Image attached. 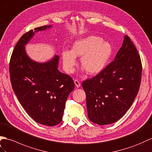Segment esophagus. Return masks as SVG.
Masks as SVG:
<instances>
[{
	"mask_svg": "<svg viewBox=\"0 0 152 152\" xmlns=\"http://www.w3.org/2000/svg\"><path fill=\"white\" fill-rule=\"evenodd\" d=\"M74 83H75V85L77 88H79V87L80 86V82L78 80H74Z\"/></svg>",
	"mask_w": 152,
	"mask_h": 152,
	"instance_id": "1",
	"label": "esophagus"
}]
</instances>
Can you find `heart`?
<instances>
[{
	"mask_svg": "<svg viewBox=\"0 0 152 152\" xmlns=\"http://www.w3.org/2000/svg\"><path fill=\"white\" fill-rule=\"evenodd\" d=\"M112 52L110 43L99 36H89L74 42L71 51L62 53L64 69L66 73H72L77 64L76 57H80L82 70H86L90 75H97L106 66Z\"/></svg>",
	"mask_w": 152,
	"mask_h": 152,
	"instance_id": "heart-1",
	"label": "heart"
}]
</instances>
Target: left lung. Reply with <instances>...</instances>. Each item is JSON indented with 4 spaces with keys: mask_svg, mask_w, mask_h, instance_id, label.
<instances>
[{
    "mask_svg": "<svg viewBox=\"0 0 152 152\" xmlns=\"http://www.w3.org/2000/svg\"><path fill=\"white\" fill-rule=\"evenodd\" d=\"M141 75L140 56L131 39L125 35L114 61L82 83L91 122L103 126L122 118L139 92Z\"/></svg>",
    "mask_w": 152,
    "mask_h": 152,
    "instance_id": "1",
    "label": "left lung"
}]
</instances>
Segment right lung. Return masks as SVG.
<instances>
[{
	"label": "right lung",
	"mask_w": 152,
	"mask_h": 152,
	"mask_svg": "<svg viewBox=\"0 0 152 152\" xmlns=\"http://www.w3.org/2000/svg\"><path fill=\"white\" fill-rule=\"evenodd\" d=\"M51 27L40 26L22 36L10 62V80L19 103L35 122L48 126L62 122L67 98L75 88L72 77L58 69L59 56L38 62L26 52L25 45L36 32Z\"/></svg>",
	"instance_id": "add662e5"
}]
</instances>
